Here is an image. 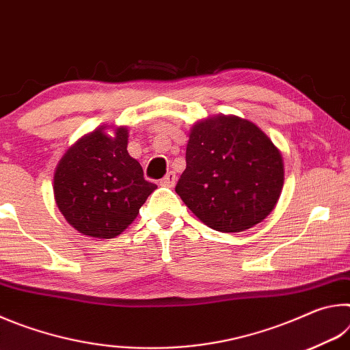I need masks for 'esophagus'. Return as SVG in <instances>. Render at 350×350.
I'll return each instance as SVG.
<instances>
[{
	"label": "esophagus",
	"instance_id": "esophagus-1",
	"mask_svg": "<svg viewBox=\"0 0 350 350\" xmlns=\"http://www.w3.org/2000/svg\"><path fill=\"white\" fill-rule=\"evenodd\" d=\"M176 180H177V176L173 171H170V173L163 177L161 180V185L162 187H168V188H173L176 185Z\"/></svg>",
	"mask_w": 350,
	"mask_h": 350
}]
</instances>
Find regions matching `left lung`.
<instances>
[{
	"label": "left lung",
	"instance_id": "left-lung-1",
	"mask_svg": "<svg viewBox=\"0 0 350 350\" xmlns=\"http://www.w3.org/2000/svg\"><path fill=\"white\" fill-rule=\"evenodd\" d=\"M282 185L281 152L254 123L215 116L191 128L176 193L210 228H252L275 208Z\"/></svg>",
	"mask_w": 350,
	"mask_h": 350
}]
</instances>
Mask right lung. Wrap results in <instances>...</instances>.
Instances as JSON below:
<instances>
[{"label": "right lung", "mask_w": 350, "mask_h": 350, "mask_svg": "<svg viewBox=\"0 0 350 350\" xmlns=\"http://www.w3.org/2000/svg\"><path fill=\"white\" fill-rule=\"evenodd\" d=\"M100 126L64 152L54 174V196L64 219L81 234L111 239L139 215L157 185L145 180L128 154V128Z\"/></svg>", "instance_id": "add662e5"}]
</instances>
